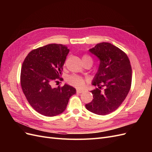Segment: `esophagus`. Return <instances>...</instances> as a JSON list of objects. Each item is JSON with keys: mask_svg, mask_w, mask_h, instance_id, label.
<instances>
[{"mask_svg": "<svg viewBox=\"0 0 152 152\" xmlns=\"http://www.w3.org/2000/svg\"><path fill=\"white\" fill-rule=\"evenodd\" d=\"M83 92H84L83 89H77V93H83Z\"/></svg>", "mask_w": 152, "mask_h": 152, "instance_id": "obj_1", "label": "esophagus"}]
</instances>
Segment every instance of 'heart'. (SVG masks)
I'll list each match as a JSON object with an SVG mask.
<instances>
[{"label":"heart","mask_w":152,"mask_h":152,"mask_svg":"<svg viewBox=\"0 0 152 152\" xmlns=\"http://www.w3.org/2000/svg\"><path fill=\"white\" fill-rule=\"evenodd\" d=\"M84 58H91L89 56H87V55H84V56H83V57H82V59H84ZM68 81L70 84L76 87H81L82 86H84L85 83V80L83 79V78L79 76H77V75H72V76L69 77L68 78Z\"/></svg>","instance_id":"obj_1"}]
</instances>
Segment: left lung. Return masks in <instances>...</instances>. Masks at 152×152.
Segmentation results:
<instances>
[{"mask_svg": "<svg viewBox=\"0 0 152 152\" xmlns=\"http://www.w3.org/2000/svg\"><path fill=\"white\" fill-rule=\"evenodd\" d=\"M89 51L99 59V65L92 81V85L98 87L91 91L94 99L86 108L92 113L105 115L116 110L129 92L130 61L125 53L108 42L97 44Z\"/></svg>", "mask_w": 152, "mask_h": 152, "instance_id": "1", "label": "left lung"}]
</instances>
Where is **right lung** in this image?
<instances>
[{"label":"right lung","mask_w":152,"mask_h":152,"mask_svg":"<svg viewBox=\"0 0 152 152\" xmlns=\"http://www.w3.org/2000/svg\"><path fill=\"white\" fill-rule=\"evenodd\" d=\"M70 50L62 44H50L32 50L23 63L21 86L26 99L35 111L53 117L65 111L71 96L76 93L65 84L53 88L52 81L59 78Z\"/></svg>","instance_id":"1"}]
</instances>
